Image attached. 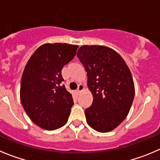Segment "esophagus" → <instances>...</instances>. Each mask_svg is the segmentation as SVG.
I'll return each mask as SVG.
<instances>
[{"mask_svg": "<svg viewBox=\"0 0 160 160\" xmlns=\"http://www.w3.org/2000/svg\"><path fill=\"white\" fill-rule=\"evenodd\" d=\"M83 89H84V87H83V85L79 84V85H78V88H77V94H80V93L81 92V91H83Z\"/></svg>", "mask_w": 160, "mask_h": 160, "instance_id": "1", "label": "esophagus"}]
</instances>
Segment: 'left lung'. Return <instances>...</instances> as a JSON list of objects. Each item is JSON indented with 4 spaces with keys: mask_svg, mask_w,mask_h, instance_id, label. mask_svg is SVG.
Returning a JSON list of instances; mask_svg holds the SVG:
<instances>
[{
    "mask_svg": "<svg viewBox=\"0 0 160 160\" xmlns=\"http://www.w3.org/2000/svg\"><path fill=\"white\" fill-rule=\"evenodd\" d=\"M77 57L88 75L93 102L85 109L88 124L98 132L117 128L126 119L134 98V85L129 68L112 48L83 45Z\"/></svg>",
    "mask_w": 160,
    "mask_h": 160,
    "instance_id": "obj_1",
    "label": "left lung"
}]
</instances>
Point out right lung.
Wrapping results in <instances>:
<instances>
[{"label": "right lung", "instance_id": "right-lung-1", "mask_svg": "<svg viewBox=\"0 0 160 160\" xmlns=\"http://www.w3.org/2000/svg\"><path fill=\"white\" fill-rule=\"evenodd\" d=\"M77 48L61 43L43 44L25 67L20 88L22 105L31 120L43 129L53 131L67 123L73 99L62 83L61 72Z\"/></svg>", "mask_w": 160, "mask_h": 160}]
</instances>
